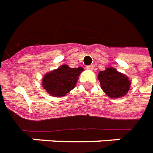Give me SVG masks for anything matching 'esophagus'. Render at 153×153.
I'll use <instances>...</instances> for the list:
<instances>
[{
    "instance_id": "1",
    "label": "esophagus",
    "mask_w": 153,
    "mask_h": 153,
    "mask_svg": "<svg viewBox=\"0 0 153 153\" xmlns=\"http://www.w3.org/2000/svg\"><path fill=\"white\" fill-rule=\"evenodd\" d=\"M86 70H88V71H93L94 70V67L92 65H90V66H87L86 67Z\"/></svg>"
}]
</instances>
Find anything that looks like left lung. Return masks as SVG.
Instances as JSON below:
<instances>
[{"mask_svg": "<svg viewBox=\"0 0 153 153\" xmlns=\"http://www.w3.org/2000/svg\"><path fill=\"white\" fill-rule=\"evenodd\" d=\"M101 87L107 95L112 98H121L129 90L130 81L128 77L114 69L108 67L99 72L98 75Z\"/></svg>", "mask_w": 153, "mask_h": 153, "instance_id": "left-lung-1", "label": "left lung"}]
</instances>
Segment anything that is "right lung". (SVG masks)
<instances>
[{
	"mask_svg": "<svg viewBox=\"0 0 153 153\" xmlns=\"http://www.w3.org/2000/svg\"><path fill=\"white\" fill-rule=\"evenodd\" d=\"M82 71V67L71 68L67 65H62L57 70L45 74L43 79V86L51 95L65 96L74 89Z\"/></svg>",
	"mask_w": 153,
	"mask_h": 153,
	"instance_id": "1",
	"label": "right lung"
}]
</instances>
